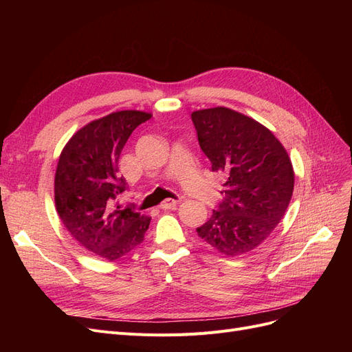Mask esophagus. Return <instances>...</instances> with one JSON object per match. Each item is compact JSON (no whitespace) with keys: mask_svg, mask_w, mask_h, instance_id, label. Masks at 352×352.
Returning <instances> with one entry per match:
<instances>
[{"mask_svg":"<svg viewBox=\"0 0 352 352\" xmlns=\"http://www.w3.org/2000/svg\"><path fill=\"white\" fill-rule=\"evenodd\" d=\"M176 207H177V201L173 198H167L162 202V204H160V208L163 210H175Z\"/></svg>","mask_w":352,"mask_h":352,"instance_id":"obj_1","label":"esophagus"}]
</instances>
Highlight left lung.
Here are the masks:
<instances>
[{
    "mask_svg": "<svg viewBox=\"0 0 352 352\" xmlns=\"http://www.w3.org/2000/svg\"><path fill=\"white\" fill-rule=\"evenodd\" d=\"M212 172L223 173L225 198L198 236L235 257L257 248L285 216L295 173L285 146L267 127L226 107L190 114Z\"/></svg>",
    "mask_w": 352,
    "mask_h": 352,
    "instance_id": "obj_1",
    "label": "left lung"
}]
</instances>
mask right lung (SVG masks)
Returning a JSON list of instances; mask_svg holds the SVG:
<instances>
[{"label": "right lung", "instance_id": "1", "mask_svg": "<svg viewBox=\"0 0 352 352\" xmlns=\"http://www.w3.org/2000/svg\"><path fill=\"white\" fill-rule=\"evenodd\" d=\"M150 113L114 111L74 133L58 158L54 199L58 216L83 248L114 261L142 243L151 217L116 202L124 190L119 158L126 141Z\"/></svg>", "mask_w": 352, "mask_h": 352}]
</instances>
